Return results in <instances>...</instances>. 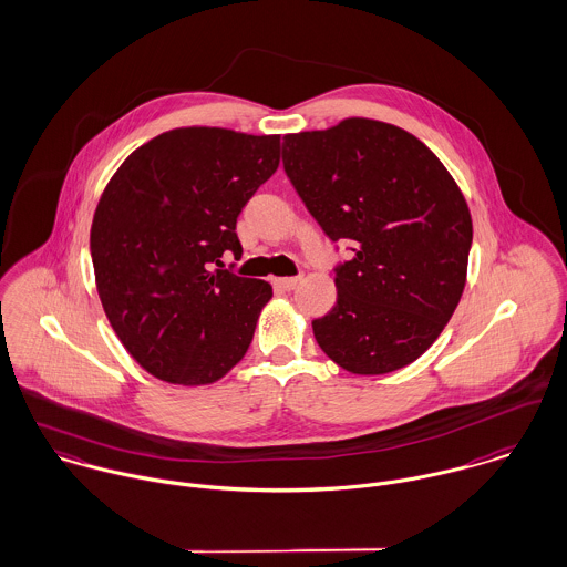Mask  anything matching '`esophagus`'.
I'll return each mask as SVG.
<instances>
[{"label":"esophagus","instance_id":"obj_1","mask_svg":"<svg viewBox=\"0 0 567 567\" xmlns=\"http://www.w3.org/2000/svg\"><path fill=\"white\" fill-rule=\"evenodd\" d=\"M280 289H285V291H293L300 282H302V276H293V278H276L274 280Z\"/></svg>","mask_w":567,"mask_h":567}]
</instances>
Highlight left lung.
<instances>
[{
    "label": "left lung",
    "mask_w": 567,
    "mask_h": 567,
    "mask_svg": "<svg viewBox=\"0 0 567 567\" xmlns=\"http://www.w3.org/2000/svg\"><path fill=\"white\" fill-rule=\"evenodd\" d=\"M285 173L331 240L338 302L313 320L320 348L352 374L416 361L452 320L466 282L471 213L443 162L412 133L370 117L285 135Z\"/></svg>",
    "instance_id": "left-lung-1"
}]
</instances>
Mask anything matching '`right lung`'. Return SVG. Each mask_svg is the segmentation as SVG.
<instances>
[{"label": "right lung", "mask_w": 567, "mask_h": 567, "mask_svg": "<svg viewBox=\"0 0 567 567\" xmlns=\"http://www.w3.org/2000/svg\"><path fill=\"white\" fill-rule=\"evenodd\" d=\"M278 164L280 135L182 126L135 148L110 179L90 234L96 289L148 374L208 385L245 357L271 285L213 265L240 258L236 219Z\"/></svg>", "instance_id": "1"}]
</instances>
